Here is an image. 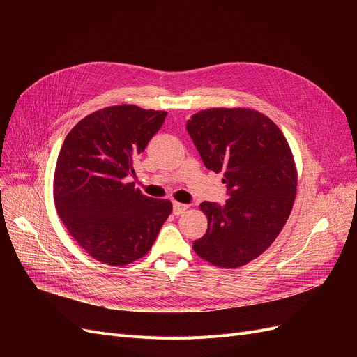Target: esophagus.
Here are the masks:
<instances>
[{
    "label": "esophagus",
    "mask_w": 357,
    "mask_h": 357,
    "mask_svg": "<svg viewBox=\"0 0 357 357\" xmlns=\"http://www.w3.org/2000/svg\"><path fill=\"white\" fill-rule=\"evenodd\" d=\"M188 208H190V205L181 204V202H178V201H175V202H174V214H175V215H181V214H183L185 211H188Z\"/></svg>",
    "instance_id": "34e87169"
}]
</instances>
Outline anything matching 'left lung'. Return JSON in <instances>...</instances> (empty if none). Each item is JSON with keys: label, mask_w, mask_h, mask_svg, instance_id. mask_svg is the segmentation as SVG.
I'll return each mask as SVG.
<instances>
[{"label": "left lung", "mask_w": 357, "mask_h": 357, "mask_svg": "<svg viewBox=\"0 0 357 357\" xmlns=\"http://www.w3.org/2000/svg\"><path fill=\"white\" fill-rule=\"evenodd\" d=\"M205 167L224 172L230 198L204 201L208 220L192 249L218 268H240L264 253L284 229L296 195V167L279 127L250 108L202 109L186 123Z\"/></svg>", "instance_id": "8db88e82"}]
</instances>
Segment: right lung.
<instances>
[{"mask_svg":"<svg viewBox=\"0 0 357 357\" xmlns=\"http://www.w3.org/2000/svg\"><path fill=\"white\" fill-rule=\"evenodd\" d=\"M166 114L107 107L82 119L62 144L53 178L56 211L75 241L105 265L143 257L172 213L171 201L146 197L126 181Z\"/></svg>","mask_w":357,"mask_h":357,"instance_id":"obj_1","label":"right lung"}]
</instances>
